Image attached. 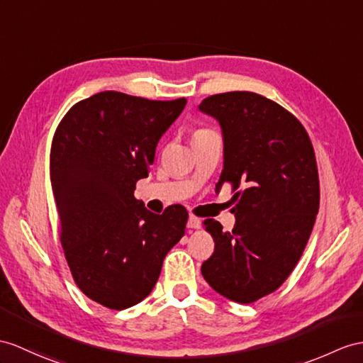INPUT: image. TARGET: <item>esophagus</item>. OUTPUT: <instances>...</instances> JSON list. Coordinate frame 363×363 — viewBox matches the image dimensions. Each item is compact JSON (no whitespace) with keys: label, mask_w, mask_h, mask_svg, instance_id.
I'll list each match as a JSON object with an SVG mask.
<instances>
[{"label":"esophagus","mask_w":363,"mask_h":363,"mask_svg":"<svg viewBox=\"0 0 363 363\" xmlns=\"http://www.w3.org/2000/svg\"><path fill=\"white\" fill-rule=\"evenodd\" d=\"M200 226H201L200 218L194 217V216H189V218H188V228L189 229H199Z\"/></svg>","instance_id":"obj_1"}]
</instances>
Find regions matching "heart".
Wrapping results in <instances>:
<instances>
[{"label": "heart", "instance_id": "b5f03b06", "mask_svg": "<svg viewBox=\"0 0 363 363\" xmlns=\"http://www.w3.org/2000/svg\"><path fill=\"white\" fill-rule=\"evenodd\" d=\"M200 132H205V130H197V132H196V134H200Z\"/></svg>", "mask_w": 363, "mask_h": 363}]
</instances>
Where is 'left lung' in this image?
Masks as SVG:
<instances>
[{"instance_id": "8db88e82", "label": "left lung", "mask_w": 363, "mask_h": 363, "mask_svg": "<svg viewBox=\"0 0 363 363\" xmlns=\"http://www.w3.org/2000/svg\"><path fill=\"white\" fill-rule=\"evenodd\" d=\"M199 111L216 118L223 137V171L231 183V233L205 220L214 254L201 274L218 294L252 303L276 291L294 269L319 212L314 149L300 121L254 92L211 95Z\"/></svg>"}]
</instances>
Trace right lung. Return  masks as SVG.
I'll list each match as a JSON object with an SVG mask.
<instances>
[{
    "mask_svg": "<svg viewBox=\"0 0 363 363\" xmlns=\"http://www.w3.org/2000/svg\"><path fill=\"white\" fill-rule=\"evenodd\" d=\"M184 106L186 99L106 91L78 101L55 132L50 180L61 245L77 286L106 308L126 309L151 294L166 254L184 235L183 206L157 216L134 197Z\"/></svg>",
    "mask_w": 363,
    "mask_h": 363,
    "instance_id": "right-lung-1",
    "label": "right lung"
}]
</instances>
